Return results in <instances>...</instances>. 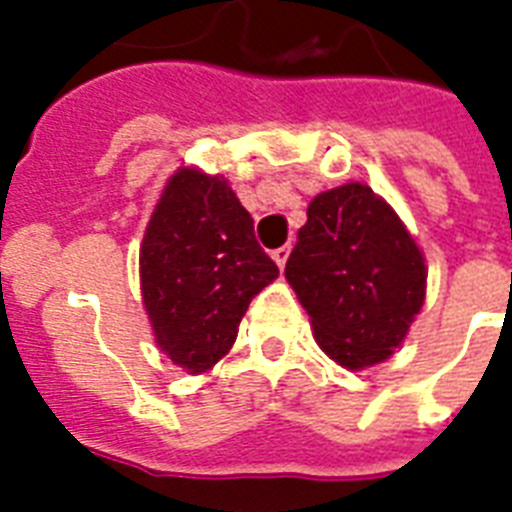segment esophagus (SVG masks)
Masks as SVG:
<instances>
[{"label":"esophagus","mask_w":512,"mask_h":512,"mask_svg":"<svg viewBox=\"0 0 512 512\" xmlns=\"http://www.w3.org/2000/svg\"><path fill=\"white\" fill-rule=\"evenodd\" d=\"M271 255H273V260H276V265H279V268H284V265H287V257H289V244H284V247H279V249H273Z\"/></svg>","instance_id":"obj_1"}]
</instances>
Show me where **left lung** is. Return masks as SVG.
Listing matches in <instances>:
<instances>
[{"label": "left lung", "mask_w": 512, "mask_h": 512, "mask_svg": "<svg viewBox=\"0 0 512 512\" xmlns=\"http://www.w3.org/2000/svg\"><path fill=\"white\" fill-rule=\"evenodd\" d=\"M284 276L319 348L350 372L396 353L428 287L414 236L364 183L337 185L308 204Z\"/></svg>", "instance_id": "left-lung-1"}]
</instances>
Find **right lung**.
<instances>
[{"instance_id":"1","label":"right lung","mask_w":512,"mask_h":512,"mask_svg":"<svg viewBox=\"0 0 512 512\" xmlns=\"http://www.w3.org/2000/svg\"><path fill=\"white\" fill-rule=\"evenodd\" d=\"M276 276L228 180L180 167L140 244L143 308L164 356L188 374L209 372L233 348L252 297Z\"/></svg>"}]
</instances>
